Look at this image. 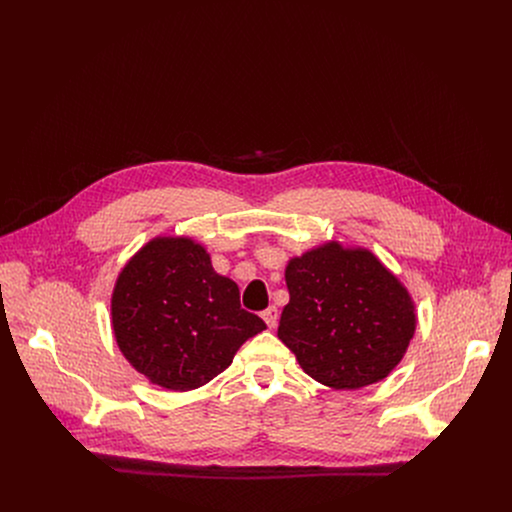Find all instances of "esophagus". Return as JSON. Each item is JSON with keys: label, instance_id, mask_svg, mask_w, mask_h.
Wrapping results in <instances>:
<instances>
[{"label": "esophagus", "instance_id": "esophagus-1", "mask_svg": "<svg viewBox=\"0 0 512 512\" xmlns=\"http://www.w3.org/2000/svg\"><path fill=\"white\" fill-rule=\"evenodd\" d=\"M261 318L265 320V324H267L269 328H275V326H277V320H279V312H277L275 306H269L265 312H261Z\"/></svg>", "mask_w": 512, "mask_h": 512}]
</instances>
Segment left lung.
Segmentation results:
<instances>
[{
    "mask_svg": "<svg viewBox=\"0 0 512 512\" xmlns=\"http://www.w3.org/2000/svg\"><path fill=\"white\" fill-rule=\"evenodd\" d=\"M289 304L277 336L300 367L332 389L385 379L415 332V308L401 281L367 249L326 243L285 267Z\"/></svg>",
    "mask_w": 512,
    "mask_h": 512,
    "instance_id": "obj_1",
    "label": "left lung"
}]
</instances>
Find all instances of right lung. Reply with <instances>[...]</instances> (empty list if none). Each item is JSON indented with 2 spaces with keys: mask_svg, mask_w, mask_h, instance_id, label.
Wrapping results in <instances>:
<instances>
[{
  "mask_svg": "<svg viewBox=\"0 0 512 512\" xmlns=\"http://www.w3.org/2000/svg\"><path fill=\"white\" fill-rule=\"evenodd\" d=\"M239 287L186 237L150 241L117 277L113 332L131 367L154 385L190 391L221 375L265 322L243 310Z\"/></svg>",
  "mask_w": 512,
  "mask_h": 512,
  "instance_id": "add662e5",
  "label": "right lung"
}]
</instances>
